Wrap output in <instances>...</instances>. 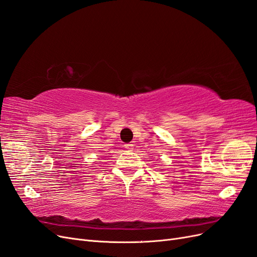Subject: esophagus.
I'll return each instance as SVG.
<instances>
[{
    "instance_id": "1",
    "label": "esophagus",
    "mask_w": 257,
    "mask_h": 257,
    "mask_svg": "<svg viewBox=\"0 0 257 257\" xmlns=\"http://www.w3.org/2000/svg\"><path fill=\"white\" fill-rule=\"evenodd\" d=\"M124 148H125V149H127V150H131V149H133V145L126 144V145H124Z\"/></svg>"
}]
</instances>
